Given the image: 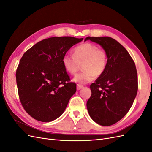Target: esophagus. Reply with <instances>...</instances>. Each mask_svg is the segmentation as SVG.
<instances>
[{
    "mask_svg": "<svg viewBox=\"0 0 152 152\" xmlns=\"http://www.w3.org/2000/svg\"><path fill=\"white\" fill-rule=\"evenodd\" d=\"M82 88H83V86L80 85V84H77V90H80V89H81Z\"/></svg>",
    "mask_w": 152,
    "mask_h": 152,
    "instance_id": "obj_1",
    "label": "esophagus"
}]
</instances>
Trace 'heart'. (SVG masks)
Masks as SVG:
<instances>
[{
	"instance_id": "1",
	"label": "heart",
	"mask_w": 152,
	"mask_h": 152,
	"mask_svg": "<svg viewBox=\"0 0 152 152\" xmlns=\"http://www.w3.org/2000/svg\"><path fill=\"white\" fill-rule=\"evenodd\" d=\"M62 63L65 70L72 75L76 74L82 65L83 72L75 75L73 81L86 84L104 72L107 67L108 55L103 49L98 48L94 44L86 42L74 49L73 55H65Z\"/></svg>"
}]
</instances>
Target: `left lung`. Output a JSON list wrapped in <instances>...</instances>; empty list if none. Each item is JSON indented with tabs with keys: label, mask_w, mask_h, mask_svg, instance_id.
Here are the masks:
<instances>
[{
	"label": "left lung",
	"mask_w": 152,
	"mask_h": 152,
	"mask_svg": "<svg viewBox=\"0 0 152 152\" xmlns=\"http://www.w3.org/2000/svg\"><path fill=\"white\" fill-rule=\"evenodd\" d=\"M99 44L108 55L106 70L90 88L87 102L90 117L97 124L109 126L126 115L136 98L138 85L135 63L127 50L109 37H87Z\"/></svg>",
	"instance_id": "1"
}]
</instances>
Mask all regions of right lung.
Returning a JSON list of instances; mask_svg holds the SVG:
<instances>
[{
    "label": "right lung",
    "instance_id": "right-lung-1",
    "mask_svg": "<svg viewBox=\"0 0 152 152\" xmlns=\"http://www.w3.org/2000/svg\"><path fill=\"white\" fill-rule=\"evenodd\" d=\"M83 40L53 37L40 41L24 53L16 70L21 103L35 120L48 122L60 117L76 84L64 68L63 57L73 45Z\"/></svg>",
    "mask_w": 152,
    "mask_h": 152
}]
</instances>
